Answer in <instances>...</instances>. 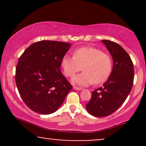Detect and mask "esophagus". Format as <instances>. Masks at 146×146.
<instances>
[{
  "label": "esophagus",
  "mask_w": 146,
  "mask_h": 146,
  "mask_svg": "<svg viewBox=\"0 0 146 146\" xmlns=\"http://www.w3.org/2000/svg\"><path fill=\"white\" fill-rule=\"evenodd\" d=\"M74 89L76 90H82L81 88H78V87H76V86H74Z\"/></svg>",
  "instance_id": "esophagus-1"
}]
</instances>
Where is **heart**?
<instances>
[{"instance_id":"1","label":"heart","mask_w":146,"mask_h":146,"mask_svg":"<svg viewBox=\"0 0 146 146\" xmlns=\"http://www.w3.org/2000/svg\"><path fill=\"white\" fill-rule=\"evenodd\" d=\"M61 67L66 77H73L82 70L84 72L72 79L80 86L104 82L110 75L112 61L108 54L94 47H82L73 52V57L65 55L61 60Z\"/></svg>"}]
</instances>
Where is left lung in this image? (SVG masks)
<instances>
[{"mask_svg": "<svg viewBox=\"0 0 146 146\" xmlns=\"http://www.w3.org/2000/svg\"><path fill=\"white\" fill-rule=\"evenodd\" d=\"M113 58V69L109 78L92 92L87 111L96 117H105L116 111L126 100L133 86L134 69L127 52L114 42L102 40Z\"/></svg>", "mask_w": 146, "mask_h": 146, "instance_id": "1", "label": "left lung"}]
</instances>
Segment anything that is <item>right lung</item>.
I'll list each match as a JSON object with an SVG mask.
<instances>
[{"instance_id": "right-lung-1", "label": "right lung", "mask_w": 146, "mask_h": 146, "mask_svg": "<svg viewBox=\"0 0 146 146\" xmlns=\"http://www.w3.org/2000/svg\"><path fill=\"white\" fill-rule=\"evenodd\" d=\"M70 47V43L42 40L31 44L20 56L16 84L23 102L33 111L54 112L71 90L72 86L60 69Z\"/></svg>"}]
</instances>
